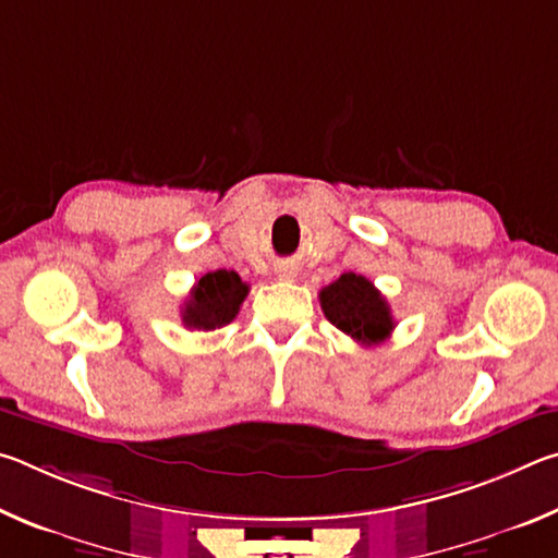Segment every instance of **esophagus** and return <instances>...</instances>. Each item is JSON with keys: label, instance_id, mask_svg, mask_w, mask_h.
<instances>
[{"label": "esophagus", "instance_id": "esophagus-1", "mask_svg": "<svg viewBox=\"0 0 558 558\" xmlns=\"http://www.w3.org/2000/svg\"><path fill=\"white\" fill-rule=\"evenodd\" d=\"M298 278V268L290 266V263H282V266H278V280H295Z\"/></svg>", "mask_w": 558, "mask_h": 558}]
</instances>
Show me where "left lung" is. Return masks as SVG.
<instances>
[{
    "instance_id": "1",
    "label": "left lung",
    "mask_w": 558,
    "mask_h": 558,
    "mask_svg": "<svg viewBox=\"0 0 558 558\" xmlns=\"http://www.w3.org/2000/svg\"><path fill=\"white\" fill-rule=\"evenodd\" d=\"M325 317L359 344H381L393 332L391 307L372 280L344 272L319 290Z\"/></svg>"
}]
</instances>
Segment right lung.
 I'll return each instance as SVG.
<instances>
[{
  "instance_id": "add662e5",
  "label": "right lung",
  "mask_w": 558,
  "mask_h": 558,
  "mask_svg": "<svg viewBox=\"0 0 558 558\" xmlns=\"http://www.w3.org/2000/svg\"><path fill=\"white\" fill-rule=\"evenodd\" d=\"M248 286L233 270L206 272L189 292L182 307V323L189 329H216L239 315Z\"/></svg>"
}]
</instances>
